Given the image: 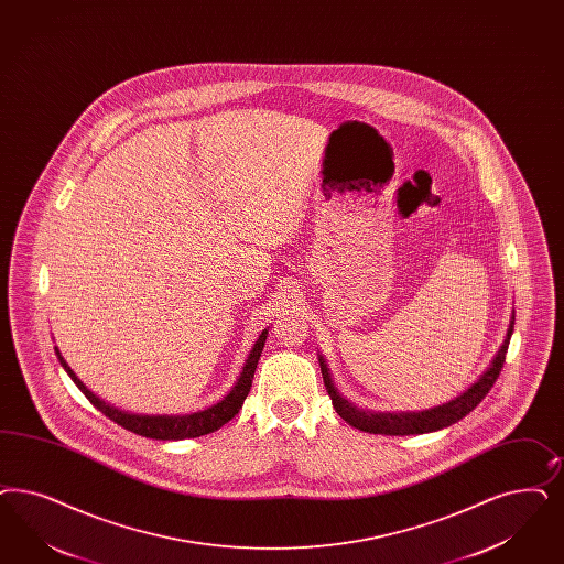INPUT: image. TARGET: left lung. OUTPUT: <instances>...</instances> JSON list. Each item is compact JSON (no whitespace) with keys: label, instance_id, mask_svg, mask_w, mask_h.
<instances>
[{"label":"left lung","instance_id":"1","mask_svg":"<svg viewBox=\"0 0 564 564\" xmlns=\"http://www.w3.org/2000/svg\"><path fill=\"white\" fill-rule=\"evenodd\" d=\"M512 329H514V318L510 321L502 348L496 354L489 369L481 375V379L466 389L463 395H458L456 400L447 402L444 406H437V409L423 410V412H400V414L365 412V410L354 409L337 393V389L333 388L327 365H325L323 358H318L321 370H323V381H325V388L329 391L333 409L346 423H350L351 427L367 431V433H381V435L431 433V431H437V429L449 427L452 423H458L460 419H465L470 410L477 409V404L486 398L489 389L494 388L496 379L500 377V370L505 367L506 351H508V344H510V337H512Z\"/></svg>","mask_w":564,"mask_h":564}]
</instances>
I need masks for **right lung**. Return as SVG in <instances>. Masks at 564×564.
I'll return each mask as SVG.
<instances>
[{
	"instance_id": "add662e5",
	"label": "right lung",
	"mask_w": 564,
	"mask_h": 564,
	"mask_svg": "<svg viewBox=\"0 0 564 564\" xmlns=\"http://www.w3.org/2000/svg\"><path fill=\"white\" fill-rule=\"evenodd\" d=\"M269 330H262V335L258 337V341L253 344V350L250 351L246 367L241 370L235 388L231 389L229 395H225V400H220L218 404H214L208 410L194 412V414H185V416H143V414H127L122 410L112 409L106 402H101L96 398L89 389L83 386V381L78 379L73 369L66 365V360L58 354L59 365L70 375V379L77 383V388L85 393V398L99 410L104 412L110 421H115L120 427L127 431H133L141 437H150V440H187V437H199V435H208L216 429L223 427L225 423H229L239 409L243 406L246 395L250 393L252 388L253 372L258 367V358L264 348Z\"/></svg>"
}]
</instances>
